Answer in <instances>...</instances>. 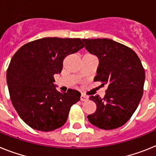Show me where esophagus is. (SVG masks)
Returning a JSON list of instances; mask_svg holds the SVG:
<instances>
[{
    "label": "esophagus",
    "instance_id": "esophagus-1",
    "mask_svg": "<svg viewBox=\"0 0 156 156\" xmlns=\"http://www.w3.org/2000/svg\"><path fill=\"white\" fill-rule=\"evenodd\" d=\"M80 99H81V101H86L88 100V97L86 96V95L83 94V93H82V95H81V97H80Z\"/></svg>",
    "mask_w": 156,
    "mask_h": 156
}]
</instances>
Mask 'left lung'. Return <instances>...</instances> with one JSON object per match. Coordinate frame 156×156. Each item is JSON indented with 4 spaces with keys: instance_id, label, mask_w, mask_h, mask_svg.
Returning a JSON list of instances; mask_svg holds the SVG:
<instances>
[{
    "instance_id": "obj_1",
    "label": "left lung",
    "mask_w": 156,
    "mask_h": 156,
    "mask_svg": "<svg viewBox=\"0 0 156 156\" xmlns=\"http://www.w3.org/2000/svg\"><path fill=\"white\" fill-rule=\"evenodd\" d=\"M99 65L95 82L108 89L104 98L91 96L97 110L87 116L89 122L103 129L122 126L134 113L143 95L145 72L133 50L112 39H82Z\"/></svg>"
}]
</instances>
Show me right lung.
I'll list each match as a JSON object with an SVG mask.
<instances>
[{
    "label": "right lung",
    "mask_w": 156,
    "mask_h": 156,
    "mask_svg": "<svg viewBox=\"0 0 156 156\" xmlns=\"http://www.w3.org/2000/svg\"><path fill=\"white\" fill-rule=\"evenodd\" d=\"M84 47L80 38L44 37L24 44L15 53L7 70L10 98L19 115L37 130L52 131L67 122L70 107L81 93L55 89L54 74L64 58Z\"/></svg>",
    "instance_id": "1"
}]
</instances>
